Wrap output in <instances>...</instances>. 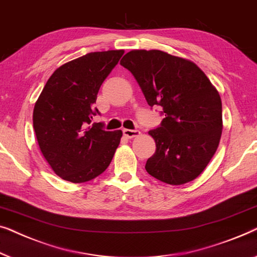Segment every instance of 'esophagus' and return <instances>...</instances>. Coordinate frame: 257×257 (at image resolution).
<instances>
[{
	"instance_id": "obj_1",
	"label": "esophagus",
	"mask_w": 257,
	"mask_h": 257,
	"mask_svg": "<svg viewBox=\"0 0 257 257\" xmlns=\"http://www.w3.org/2000/svg\"><path fill=\"white\" fill-rule=\"evenodd\" d=\"M140 130H132V129H123V135L128 139H133V137L140 136Z\"/></svg>"
}]
</instances>
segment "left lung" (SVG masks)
Wrapping results in <instances>:
<instances>
[{
    "instance_id": "1",
    "label": "left lung",
    "mask_w": 257,
    "mask_h": 257,
    "mask_svg": "<svg viewBox=\"0 0 257 257\" xmlns=\"http://www.w3.org/2000/svg\"><path fill=\"white\" fill-rule=\"evenodd\" d=\"M120 64L132 72L148 104L163 108L161 125L149 132L156 151L147 161L148 173L170 185L196 179L221 139L219 92L192 61L160 50H133Z\"/></svg>"
}]
</instances>
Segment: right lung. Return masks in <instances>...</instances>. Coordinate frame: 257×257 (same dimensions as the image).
<instances>
[{
  "label": "right lung",
  "mask_w": 257,
  "mask_h": 257,
  "mask_svg": "<svg viewBox=\"0 0 257 257\" xmlns=\"http://www.w3.org/2000/svg\"><path fill=\"white\" fill-rule=\"evenodd\" d=\"M123 50L91 52L65 63L53 72L34 108V129L43 156L57 176L85 183L109 166L122 132L91 124L99 113L97 92Z\"/></svg>",
  "instance_id": "obj_1"
}]
</instances>
